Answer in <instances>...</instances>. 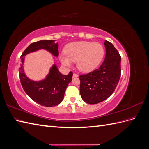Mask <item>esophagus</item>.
Here are the masks:
<instances>
[{"label":"esophagus","instance_id":"obj_1","mask_svg":"<svg viewBox=\"0 0 149 149\" xmlns=\"http://www.w3.org/2000/svg\"><path fill=\"white\" fill-rule=\"evenodd\" d=\"M73 78H77V77H78V75L77 74H76V73H73Z\"/></svg>","mask_w":149,"mask_h":149}]
</instances>
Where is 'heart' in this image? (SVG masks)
<instances>
[{"mask_svg":"<svg viewBox=\"0 0 149 149\" xmlns=\"http://www.w3.org/2000/svg\"><path fill=\"white\" fill-rule=\"evenodd\" d=\"M65 53L59 55V60L63 65L71 67L73 62H76L79 71L88 73L101 63L104 55V49L100 43L81 41L68 44Z\"/></svg>","mask_w":149,"mask_h":149,"instance_id":"1","label":"heart"}]
</instances>
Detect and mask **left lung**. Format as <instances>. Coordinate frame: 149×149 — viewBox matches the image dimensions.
Wrapping results in <instances>:
<instances>
[{
	"label": "left lung",
	"instance_id": "8db88e82",
	"mask_svg": "<svg viewBox=\"0 0 149 149\" xmlns=\"http://www.w3.org/2000/svg\"><path fill=\"white\" fill-rule=\"evenodd\" d=\"M106 56L98 69L79 76L80 94L89 104L106 100L114 93L120 77L121 57L113 45L105 40Z\"/></svg>",
	"mask_w": 149,
	"mask_h": 149
}]
</instances>
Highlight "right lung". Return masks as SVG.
<instances>
[{"instance_id":"obj_1","label":"right lung","mask_w":149,"mask_h":149,"mask_svg":"<svg viewBox=\"0 0 149 149\" xmlns=\"http://www.w3.org/2000/svg\"><path fill=\"white\" fill-rule=\"evenodd\" d=\"M55 42V40H40L31 43L21 55L22 65L20 67L19 74L22 88L31 100L46 107L56 106L63 101L66 89L72 80L73 73L70 71L67 75L62 74L54 64L45 78L39 81H34L30 79L24 73L23 65L25 57L23 56L44 49L57 57L59 54L58 43Z\"/></svg>"}]
</instances>
